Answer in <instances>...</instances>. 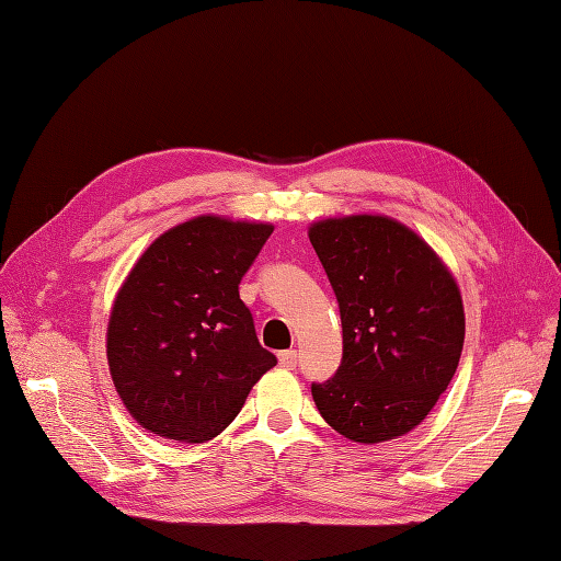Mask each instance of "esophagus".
I'll use <instances>...</instances> for the list:
<instances>
[{
  "instance_id": "1",
  "label": "esophagus",
  "mask_w": 561,
  "mask_h": 561,
  "mask_svg": "<svg viewBox=\"0 0 561 561\" xmlns=\"http://www.w3.org/2000/svg\"><path fill=\"white\" fill-rule=\"evenodd\" d=\"M297 360H299V355H297V351H293V348L278 353V365L285 367V369H295V367H297Z\"/></svg>"
}]
</instances>
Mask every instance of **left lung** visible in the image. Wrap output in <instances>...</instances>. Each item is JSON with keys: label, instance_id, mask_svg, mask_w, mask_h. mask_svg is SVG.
<instances>
[{"label": "left lung", "instance_id": "left-lung-1", "mask_svg": "<svg viewBox=\"0 0 561 561\" xmlns=\"http://www.w3.org/2000/svg\"><path fill=\"white\" fill-rule=\"evenodd\" d=\"M342 316V365L313 381L320 416L353 443L410 433L445 393L461 358L466 316L437 254L381 215L309 229Z\"/></svg>", "mask_w": 561, "mask_h": 561}]
</instances>
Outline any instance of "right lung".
Returning <instances> with one entry per match:
<instances>
[{"mask_svg":"<svg viewBox=\"0 0 561 561\" xmlns=\"http://www.w3.org/2000/svg\"><path fill=\"white\" fill-rule=\"evenodd\" d=\"M271 225L203 215L151 243L116 295L110 375L149 433L206 443L278 360L262 348L239 283Z\"/></svg>","mask_w":561,"mask_h":561,"instance_id":"1","label":"right lung"}]
</instances>
